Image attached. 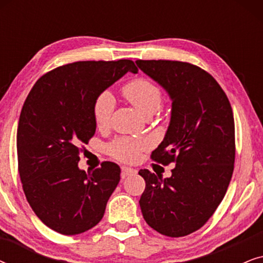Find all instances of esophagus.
Here are the masks:
<instances>
[{
  "mask_svg": "<svg viewBox=\"0 0 263 263\" xmlns=\"http://www.w3.org/2000/svg\"><path fill=\"white\" fill-rule=\"evenodd\" d=\"M121 170H122V174H121L122 178H125V177H128V176H132V175L136 174L135 168H132V167H128V166H122Z\"/></svg>",
  "mask_w": 263,
  "mask_h": 263,
  "instance_id": "obj_1",
  "label": "esophagus"
}]
</instances>
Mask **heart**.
Returning a JSON list of instances; mask_svg holds the SVG:
<instances>
[{"label":"heart","instance_id":"1","mask_svg":"<svg viewBox=\"0 0 263 263\" xmlns=\"http://www.w3.org/2000/svg\"><path fill=\"white\" fill-rule=\"evenodd\" d=\"M123 96L145 116L156 112L163 102L161 88L153 81L145 78L134 79L122 88ZM115 110V98L109 91H103L97 96L93 103L92 112L97 128L105 129L110 125L111 117ZM147 147V142L132 138H120L112 141L107 147L110 156L121 161L138 160L142 149Z\"/></svg>","mask_w":263,"mask_h":263}]
</instances>
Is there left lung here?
I'll return each mask as SVG.
<instances>
[{"label":"left lung","mask_w":263,"mask_h":263,"mask_svg":"<svg viewBox=\"0 0 263 263\" xmlns=\"http://www.w3.org/2000/svg\"><path fill=\"white\" fill-rule=\"evenodd\" d=\"M143 73L172 99L171 120L152 160L175 163L171 177L140 170L146 182L139 203L147 224L161 235L183 237L206 224L224 199L235 164V121L220 85L192 63L138 60Z\"/></svg>","instance_id":"obj_1"}]
</instances>
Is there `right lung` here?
<instances>
[{"mask_svg":"<svg viewBox=\"0 0 263 263\" xmlns=\"http://www.w3.org/2000/svg\"><path fill=\"white\" fill-rule=\"evenodd\" d=\"M127 71H138L130 60L68 63L39 78L25 100L17 168L31 208L53 231L71 236L96 226L120 182L117 164L85 172L78 163L96 133L95 99Z\"/></svg>","mask_w":263,"mask_h":263,"instance_id":"1","label":"right lung"}]
</instances>
